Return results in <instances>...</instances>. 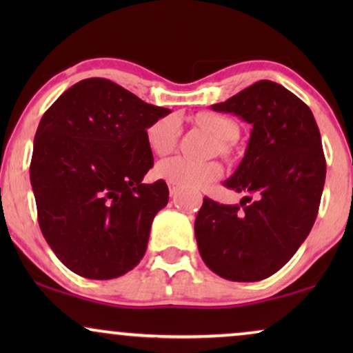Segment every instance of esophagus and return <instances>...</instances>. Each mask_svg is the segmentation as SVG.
<instances>
[{"instance_id":"1","label":"esophagus","mask_w":353,"mask_h":353,"mask_svg":"<svg viewBox=\"0 0 353 353\" xmlns=\"http://www.w3.org/2000/svg\"><path fill=\"white\" fill-rule=\"evenodd\" d=\"M167 185H168V192H170V196L175 197L178 194V191H180V188H178L175 183H172V181H168Z\"/></svg>"}]
</instances>
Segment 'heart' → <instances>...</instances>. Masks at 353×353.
I'll use <instances>...</instances> for the list:
<instances>
[{
    "mask_svg": "<svg viewBox=\"0 0 353 353\" xmlns=\"http://www.w3.org/2000/svg\"><path fill=\"white\" fill-rule=\"evenodd\" d=\"M197 125L205 128L220 141V151L230 152V144L239 137V127L234 120L215 112H201L196 115ZM180 137V122L175 115H163L154 120L146 130V141L149 149L157 156L170 154L176 146ZM157 175L175 185L190 188H205L221 178L219 163H196L185 157H170L159 162Z\"/></svg>",
    "mask_w": 353,
    "mask_h": 353,
    "instance_id": "b5f03b06",
    "label": "heart"
}]
</instances>
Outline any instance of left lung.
<instances>
[{
    "mask_svg": "<svg viewBox=\"0 0 353 353\" xmlns=\"http://www.w3.org/2000/svg\"><path fill=\"white\" fill-rule=\"evenodd\" d=\"M212 109L252 125L243 161L225 181L248 196L239 205L204 197L194 221L197 248L219 276L260 281L291 260L315 223L326 178L320 130L303 101L270 80Z\"/></svg>",
    "mask_w": 353,
    "mask_h": 353,
    "instance_id": "8db88e82",
    "label": "left lung"
}]
</instances>
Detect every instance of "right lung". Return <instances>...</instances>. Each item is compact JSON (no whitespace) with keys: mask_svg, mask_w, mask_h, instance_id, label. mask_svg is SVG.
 I'll use <instances>...</instances> for the list:
<instances>
[{"mask_svg":"<svg viewBox=\"0 0 353 353\" xmlns=\"http://www.w3.org/2000/svg\"><path fill=\"white\" fill-rule=\"evenodd\" d=\"M170 109L144 103L105 79L64 91L38 125L30 183L38 223L56 257L88 279H112L146 252L156 214L168 202L146 130Z\"/></svg>","mask_w":353,"mask_h":353,"instance_id":"add662e5","label":"right lung"}]
</instances>
